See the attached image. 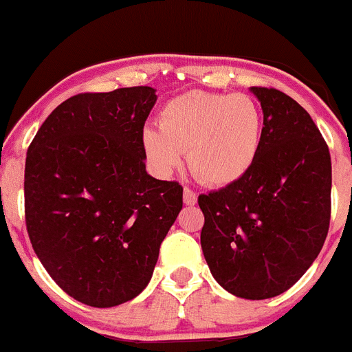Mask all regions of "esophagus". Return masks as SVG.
Here are the masks:
<instances>
[{
    "label": "esophagus",
    "mask_w": 352,
    "mask_h": 352,
    "mask_svg": "<svg viewBox=\"0 0 352 352\" xmlns=\"http://www.w3.org/2000/svg\"><path fill=\"white\" fill-rule=\"evenodd\" d=\"M183 203H185L186 206H194V204L197 203V194H195L194 190H190V188H185V190H183Z\"/></svg>",
    "instance_id": "34e87169"
}]
</instances>
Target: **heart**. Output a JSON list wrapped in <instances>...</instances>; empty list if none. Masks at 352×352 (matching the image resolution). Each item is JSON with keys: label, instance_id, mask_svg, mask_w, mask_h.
Instances as JSON below:
<instances>
[{"label": "heart", "instance_id": "heart-1", "mask_svg": "<svg viewBox=\"0 0 352 352\" xmlns=\"http://www.w3.org/2000/svg\"><path fill=\"white\" fill-rule=\"evenodd\" d=\"M263 135V111L250 96L195 89L162 107L160 129L144 126L141 144L162 176L178 169L186 153L195 178L227 186L256 164Z\"/></svg>", "mask_w": 352, "mask_h": 352}]
</instances>
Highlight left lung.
<instances>
[{
    "label": "left lung",
    "instance_id": "left-lung-1",
    "mask_svg": "<svg viewBox=\"0 0 352 352\" xmlns=\"http://www.w3.org/2000/svg\"><path fill=\"white\" fill-rule=\"evenodd\" d=\"M261 102L259 157L239 182L199 195L201 247L213 278L245 300L278 296L319 256L331 211V158L310 114L273 88Z\"/></svg>",
    "mask_w": 352,
    "mask_h": 352
}]
</instances>
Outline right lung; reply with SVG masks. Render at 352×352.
<instances>
[{"label": "right lung", "mask_w": 352, "mask_h": 352, "mask_svg": "<svg viewBox=\"0 0 352 352\" xmlns=\"http://www.w3.org/2000/svg\"><path fill=\"white\" fill-rule=\"evenodd\" d=\"M149 86L82 93L47 116L28 148L26 227L68 296L96 309L133 300L151 280L183 188L146 173Z\"/></svg>", "instance_id": "obj_1"}]
</instances>
